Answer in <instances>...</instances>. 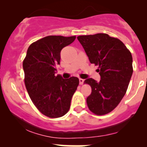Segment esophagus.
Wrapping results in <instances>:
<instances>
[{"instance_id":"1","label":"esophagus","mask_w":147,"mask_h":147,"mask_svg":"<svg viewBox=\"0 0 147 147\" xmlns=\"http://www.w3.org/2000/svg\"><path fill=\"white\" fill-rule=\"evenodd\" d=\"M79 84H81V85H82V84H84V79H81V78H79Z\"/></svg>"}]
</instances>
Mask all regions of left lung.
<instances>
[{"label": "left lung", "instance_id": "1", "mask_svg": "<svg viewBox=\"0 0 147 147\" xmlns=\"http://www.w3.org/2000/svg\"><path fill=\"white\" fill-rule=\"evenodd\" d=\"M91 63L98 65L101 80L89 78L84 84L92 92L86 99L89 110L97 115L111 113L117 107L127 90L133 74L131 52L122 41L107 34L77 36Z\"/></svg>", "mask_w": 147, "mask_h": 147}]
</instances>
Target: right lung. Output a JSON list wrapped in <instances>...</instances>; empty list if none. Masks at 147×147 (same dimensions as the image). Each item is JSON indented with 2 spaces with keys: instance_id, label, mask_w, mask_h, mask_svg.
Returning a JSON list of instances; mask_svg holds the SVG:
<instances>
[{
  "instance_id": "right-lung-1",
  "label": "right lung",
  "mask_w": 147,
  "mask_h": 147,
  "mask_svg": "<svg viewBox=\"0 0 147 147\" xmlns=\"http://www.w3.org/2000/svg\"><path fill=\"white\" fill-rule=\"evenodd\" d=\"M75 38V36H45L30 45L23 60L27 91L36 109L48 117H60L68 112L79 86L77 77L63 79L55 75V66L60 63L61 50Z\"/></svg>"
}]
</instances>
